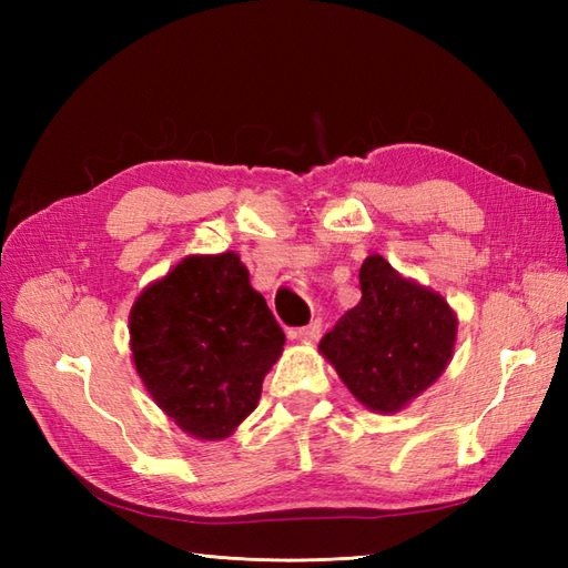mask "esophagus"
I'll return each mask as SVG.
<instances>
[{"instance_id":"esophagus-1","label":"esophagus","mask_w":568,"mask_h":568,"mask_svg":"<svg viewBox=\"0 0 568 568\" xmlns=\"http://www.w3.org/2000/svg\"><path fill=\"white\" fill-rule=\"evenodd\" d=\"M320 334H322V322H320V320L310 322L307 327H300V329H293V332H291L293 339H300V342H317Z\"/></svg>"}]
</instances>
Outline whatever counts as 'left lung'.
<instances>
[{"mask_svg": "<svg viewBox=\"0 0 568 568\" xmlns=\"http://www.w3.org/2000/svg\"><path fill=\"white\" fill-rule=\"evenodd\" d=\"M358 283L361 303L322 336L320 352L361 405L393 415L442 376L458 322L439 293L383 256L364 261Z\"/></svg>", "mask_w": 568, "mask_h": 568, "instance_id": "obj_1", "label": "left lung"}]
</instances>
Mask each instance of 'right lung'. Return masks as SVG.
<instances>
[{
  "label": "right lung",
  "mask_w": 568,
  "mask_h": 568,
  "mask_svg": "<svg viewBox=\"0 0 568 568\" xmlns=\"http://www.w3.org/2000/svg\"><path fill=\"white\" fill-rule=\"evenodd\" d=\"M146 390L195 439L232 434L261 400L285 334L234 251L187 256L143 291L129 315Z\"/></svg>",
  "instance_id": "1"
}]
</instances>
